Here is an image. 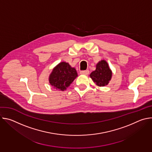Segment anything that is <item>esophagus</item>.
<instances>
[{
	"mask_svg": "<svg viewBox=\"0 0 152 152\" xmlns=\"http://www.w3.org/2000/svg\"><path fill=\"white\" fill-rule=\"evenodd\" d=\"M80 73L81 75H87L89 74V70H83V71H80Z\"/></svg>",
	"mask_w": 152,
	"mask_h": 152,
	"instance_id": "1",
	"label": "esophagus"
}]
</instances>
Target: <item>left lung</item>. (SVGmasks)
Listing matches in <instances>:
<instances>
[{"label":"left lung","mask_w":152,"mask_h":152,"mask_svg":"<svg viewBox=\"0 0 152 152\" xmlns=\"http://www.w3.org/2000/svg\"><path fill=\"white\" fill-rule=\"evenodd\" d=\"M93 82L99 86H104L109 83L112 77L111 70L107 62L101 60L96 65V69L90 75Z\"/></svg>","instance_id":"left-lung-1"}]
</instances>
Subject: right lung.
<instances>
[{"label":"right lung","mask_w":152,"mask_h":152,"mask_svg":"<svg viewBox=\"0 0 152 152\" xmlns=\"http://www.w3.org/2000/svg\"><path fill=\"white\" fill-rule=\"evenodd\" d=\"M77 76L75 68L66 62H61L53 69L49 76V83L53 87L58 90L64 91Z\"/></svg>","instance_id":"right-lung-1"}]
</instances>
